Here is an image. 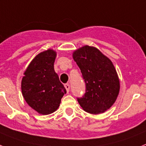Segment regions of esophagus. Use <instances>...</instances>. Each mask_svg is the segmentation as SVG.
Segmentation results:
<instances>
[{
	"instance_id": "1",
	"label": "esophagus",
	"mask_w": 146,
	"mask_h": 146,
	"mask_svg": "<svg viewBox=\"0 0 146 146\" xmlns=\"http://www.w3.org/2000/svg\"><path fill=\"white\" fill-rule=\"evenodd\" d=\"M64 87L65 88H66V90H67V93H68V92H70V85L69 84H65Z\"/></svg>"
}]
</instances>
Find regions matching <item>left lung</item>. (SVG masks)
<instances>
[{"label":"left lung","mask_w":146,"mask_h":146,"mask_svg":"<svg viewBox=\"0 0 146 146\" xmlns=\"http://www.w3.org/2000/svg\"><path fill=\"white\" fill-rule=\"evenodd\" d=\"M73 58L85 79V94L77 98L90 114L104 113L114 104L120 91V81L108 57L94 46H84L73 52Z\"/></svg>","instance_id":"1"}]
</instances>
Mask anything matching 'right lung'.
Returning <instances> with one entry per match:
<instances>
[{"mask_svg": "<svg viewBox=\"0 0 146 146\" xmlns=\"http://www.w3.org/2000/svg\"><path fill=\"white\" fill-rule=\"evenodd\" d=\"M57 52L48 49L39 53L24 72L22 92L26 103L41 115L58 110L67 91L54 69Z\"/></svg>", "mask_w": 146, "mask_h": 146, "instance_id": "1", "label": "right lung"}]
</instances>
